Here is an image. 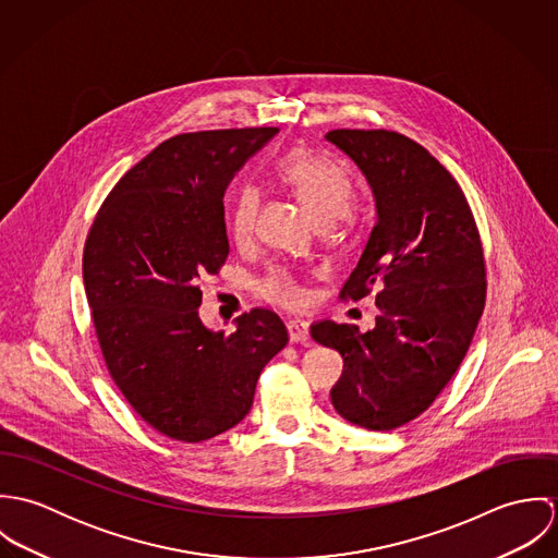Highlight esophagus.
<instances>
[{
  "label": "esophagus",
  "mask_w": 558,
  "mask_h": 558,
  "mask_svg": "<svg viewBox=\"0 0 558 558\" xmlns=\"http://www.w3.org/2000/svg\"><path fill=\"white\" fill-rule=\"evenodd\" d=\"M288 335H290L292 343H305V341H310V324L305 319H290Z\"/></svg>",
  "instance_id": "1"
}]
</instances>
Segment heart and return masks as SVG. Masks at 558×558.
Wrapping results in <instances>:
<instances>
[{"label":"heart","mask_w":558,"mask_h":558,"mask_svg":"<svg viewBox=\"0 0 558 558\" xmlns=\"http://www.w3.org/2000/svg\"><path fill=\"white\" fill-rule=\"evenodd\" d=\"M277 175L307 206L319 226L343 217L354 202V182L350 173L312 150L294 148L277 162ZM259 208L255 186H242L230 208V232L236 242L251 239ZM257 294L266 303L299 310L307 303V290L301 277L290 268H272L257 281Z\"/></svg>","instance_id":"1"}]
</instances>
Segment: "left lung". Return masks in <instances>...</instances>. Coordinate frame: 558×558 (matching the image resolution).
<instances>
[{
	"label": "left lung",
	"mask_w": 558,
	"mask_h": 558,
	"mask_svg": "<svg viewBox=\"0 0 558 558\" xmlns=\"http://www.w3.org/2000/svg\"><path fill=\"white\" fill-rule=\"evenodd\" d=\"M326 140L369 180L378 221L339 299L376 290V328L324 319L312 337L343 356L330 391L352 425L391 432L423 414L460 369L485 307V257L469 199L421 144L389 129Z\"/></svg>",
	"instance_id": "obj_1"
}]
</instances>
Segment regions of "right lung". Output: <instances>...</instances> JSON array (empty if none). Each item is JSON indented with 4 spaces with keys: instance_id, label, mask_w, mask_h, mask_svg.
<instances>
[{
    "instance_id": "add662e5",
    "label": "right lung",
    "mask_w": 558,
    "mask_h": 558,
    "mask_svg": "<svg viewBox=\"0 0 558 558\" xmlns=\"http://www.w3.org/2000/svg\"><path fill=\"white\" fill-rule=\"evenodd\" d=\"M279 129L182 133L129 169L98 208L83 246V283L105 367L162 436L210 440L239 425L264 365L288 345L270 310L234 332L199 319L202 281L230 244L223 193Z\"/></svg>"
}]
</instances>
